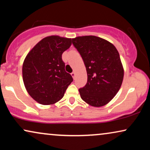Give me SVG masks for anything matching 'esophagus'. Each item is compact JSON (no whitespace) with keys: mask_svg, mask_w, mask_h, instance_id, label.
I'll use <instances>...</instances> for the list:
<instances>
[{"mask_svg":"<svg viewBox=\"0 0 150 150\" xmlns=\"http://www.w3.org/2000/svg\"><path fill=\"white\" fill-rule=\"evenodd\" d=\"M71 76H72V77L74 78V79L75 76H76V73L74 72V71H73V72L71 74Z\"/></svg>","mask_w":150,"mask_h":150,"instance_id":"obj_1","label":"esophagus"}]
</instances>
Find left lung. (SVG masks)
Instances as JSON below:
<instances>
[{
  "instance_id": "8db88e82",
  "label": "left lung",
  "mask_w": 150,
  "mask_h": 150,
  "mask_svg": "<svg viewBox=\"0 0 150 150\" xmlns=\"http://www.w3.org/2000/svg\"><path fill=\"white\" fill-rule=\"evenodd\" d=\"M83 59L87 83L79 89L82 100L94 107L107 104L120 90L124 69L115 46L108 41L94 35L72 39Z\"/></svg>"
}]
</instances>
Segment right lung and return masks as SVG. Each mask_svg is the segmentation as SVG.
<instances>
[{"label": "right lung", "instance_id": "add662e5", "mask_svg": "<svg viewBox=\"0 0 150 150\" xmlns=\"http://www.w3.org/2000/svg\"><path fill=\"white\" fill-rule=\"evenodd\" d=\"M71 45V39L59 35L43 38L24 59L22 79L28 93L43 105L62 99L73 81L65 70L62 54Z\"/></svg>", "mask_w": 150, "mask_h": 150}]
</instances>
